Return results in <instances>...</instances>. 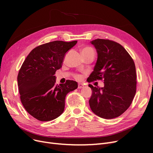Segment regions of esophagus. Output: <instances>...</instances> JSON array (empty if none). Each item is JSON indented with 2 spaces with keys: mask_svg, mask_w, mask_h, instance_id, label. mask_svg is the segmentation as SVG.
Returning a JSON list of instances; mask_svg holds the SVG:
<instances>
[{
  "mask_svg": "<svg viewBox=\"0 0 153 153\" xmlns=\"http://www.w3.org/2000/svg\"><path fill=\"white\" fill-rule=\"evenodd\" d=\"M84 85H83L82 84H78V89H82V88H83L84 87Z\"/></svg>",
  "mask_w": 153,
  "mask_h": 153,
  "instance_id": "obj_1",
  "label": "esophagus"
}]
</instances>
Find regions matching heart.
I'll return each instance as SVG.
<instances>
[{
    "label": "heart",
    "mask_w": 153,
    "mask_h": 153,
    "mask_svg": "<svg viewBox=\"0 0 153 153\" xmlns=\"http://www.w3.org/2000/svg\"><path fill=\"white\" fill-rule=\"evenodd\" d=\"M81 53H82V55H84V54H86V53H94V50L93 48H91V47H86L83 48L81 50ZM76 78H77V79L79 80L81 78V76L80 75H76Z\"/></svg>",
    "instance_id": "b5f03b06"
}]
</instances>
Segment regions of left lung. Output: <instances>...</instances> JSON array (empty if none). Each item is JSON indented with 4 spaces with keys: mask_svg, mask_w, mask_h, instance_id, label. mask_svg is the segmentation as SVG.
I'll return each instance as SVG.
<instances>
[{
    "mask_svg": "<svg viewBox=\"0 0 153 153\" xmlns=\"http://www.w3.org/2000/svg\"><path fill=\"white\" fill-rule=\"evenodd\" d=\"M90 43L98 58L88 82L104 80L103 87L89 85L91 109L101 118L117 117L129 108L136 93L135 63L123 46L113 41L97 39Z\"/></svg>",
    "mask_w": 153,
    "mask_h": 153,
    "instance_id": "1",
    "label": "left lung"
}]
</instances>
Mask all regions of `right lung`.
Listing matches in <instances>:
<instances>
[{"mask_svg": "<svg viewBox=\"0 0 153 153\" xmlns=\"http://www.w3.org/2000/svg\"><path fill=\"white\" fill-rule=\"evenodd\" d=\"M76 43L55 41L41 45L31 51L22 64L17 78L20 100L27 112L39 121L60 116L67 94L78 87L76 82L69 80L58 85L55 76L68 51Z\"/></svg>", "mask_w": 153, "mask_h": 153, "instance_id": "right-lung-1", "label": "right lung"}]
</instances>
